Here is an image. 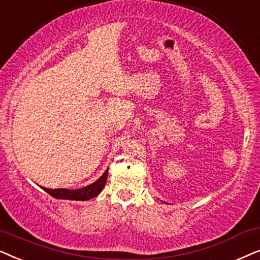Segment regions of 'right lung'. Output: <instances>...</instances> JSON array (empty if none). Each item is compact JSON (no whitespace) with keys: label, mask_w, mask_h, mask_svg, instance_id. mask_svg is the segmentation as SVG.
<instances>
[{"label":"right lung","mask_w":260,"mask_h":260,"mask_svg":"<svg viewBox=\"0 0 260 260\" xmlns=\"http://www.w3.org/2000/svg\"><path fill=\"white\" fill-rule=\"evenodd\" d=\"M109 168L105 170L104 174L99 177L93 183L87 184L86 187L79 188V189H66V188H59V189H49V188L41 187L49 195L55 199H62V200H76V201H87L93 199L101 193L104 188L106 180H108Z\"/></svg>","instance_id":"right-lung-1"}]
</instances>
